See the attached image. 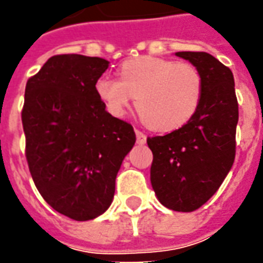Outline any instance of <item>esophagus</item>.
Returning <instances> with one entry per match:
<instances>
[{
    "label": "esophagus",
    "mask_w": 263,
    "mask_h": 263,
    "mask_svg": "<svg viewBox=\"0 0 263 263\" xmlns=\"http://www.w3.org/2000/svg\"><path fill=\"white\" fill-rule=\"evenodd\" d=\"M135 134H137V143H139V145H143V143L146 142V135L143 134V132L141 131H135Z\"/></svg>",
    "instance_id": "34e87169"
}]
</instances>
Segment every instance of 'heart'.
Here are the masks:
<instances>
[{
    "label": "heart",
    "mask_w": 263,
    "mask_h": 263,
    "mask_svg": "<svg viewBox=\"0 0 263 263\" xmlns=\"http://www.w3.org/2000/svg\"><path fill=\"white\" fill-rule=\"evenodd\" d=\"M204 80L196 66L172 59L143 56L120 67V79L103 76L96 92L109 114L122 117L135 98L149 128L171 132L182 128L197 112Z\"/></svg>",
    "instance_id": "obj_1"
}]
</instances>
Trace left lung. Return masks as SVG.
<instances>
[{
  "label": "left lung",
  "instance_id": "obj_1",
  "mask_svg": "<svg viewBox=\"0 0 263 263\" xmlns=\"http://www.w3.org/2000/svg\"><path fill=\"white\" fill-rule=\"evenodd\" d=\"M203 76L197 112L186 125L146 139L154 154L151 183L160 203L190 213L207 203L235 159L238 101L232 71L205 52H177Z\"/></svg>",
  "mask_w": 263,
  "mask_h": 263
}]
</instances>
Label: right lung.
Instances as JSON below:
<instances>
[{"label":"right lung","mask_w":263,"mask_h":263,"mask_svg":"<svg viewBox=\"0 0 263 263\" xmlns=\"http://www.w3.org/2000/svg\"><path fill=\"white\" fill-rule=\"evenodd\" d=\"M109 62L58 54L25 87L26 160L45 201L76 221L107 211L121 163L135 145L131 124L105 111L96 81Z\"/></svg>","instance_id":"obj_1"}]
</instances>
